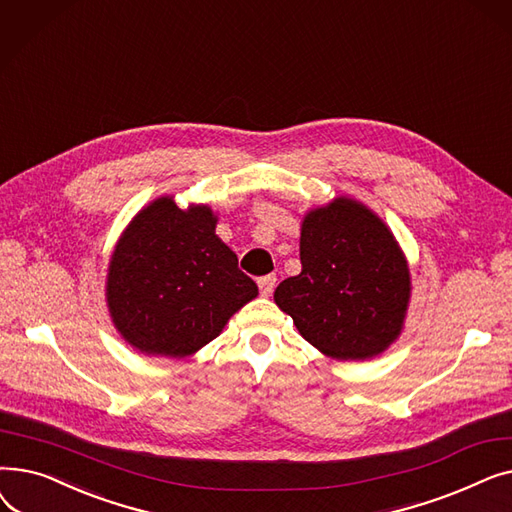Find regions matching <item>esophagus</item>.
<instances>
[{"instance_id":"obj_1","label":"esophagus","mask_w":512,"mask_h":512,"mask_svg":"<svg viewBox=\"0 0 512 512\" xmlns=\"http://www.w3.org/2000/svg\"><path fill=\"white\" fill-rule=\"evenodd\" d=\"M257 284H259V290H261L263 297H270V294H272L274 288H276V276H274V274L261 276V278L257 280Z\"/></svg>"}]
</instances>
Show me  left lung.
<instances>
[{"label": "left lung", "mask_w": 512, "mask_h": 512, "mask_svg": "<svg viewBox=\"0 0 512 512\" xmlns=\"http://www.w3.org/2000/svg\"><path fill=\"white\" fill-rule=\"evenodd\" d=\"M299 276L274 292L301 336L332 359L380 355L400 334L411 278L392 232L365 205L340 197L309 211Z\"/></svg>", "instance_id": "obj_1"}]
</instances>
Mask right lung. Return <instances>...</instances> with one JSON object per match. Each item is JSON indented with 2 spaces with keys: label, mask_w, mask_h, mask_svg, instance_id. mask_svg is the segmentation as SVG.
<instances>
[{
  "label": "right lung",
  "mask_w": 512,
  "mask_h": 512,
  "mask_svg": "<svg viewBox=\"0 0 512 512\" xmlns=\"http://www.w3.org/2000/svg\"><path fill=\"white\" fill-rule=\"evenodd\" d=\"M207 205L182 211L170 197L130 222L107 274V307L128 344L147 355L188 357L222 332L257 284L215 234Z\"/></svg>",
  "instance_id": "add662e5"
}]
</instances>
